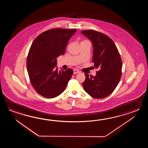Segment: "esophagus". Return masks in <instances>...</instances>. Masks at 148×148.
Here are the masks:
<instances>
[{
    "instance_id": "34e87169",
    "label": "esophagus",
    "mask_w": 148,
    "mask_h": 148,
    "mask_svg": "<svg viewBox=\"0 0 148 148\" xmlns=\"http://www.w3.org/2000/svg\"><path fill=\"white\" fill-rule=\"evenodd\" d=\"M79 73H80V71H79L78 70L76 69H73V74H77Z\"/></svg>"
}]
</instances>
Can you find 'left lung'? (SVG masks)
<instances>
[{
	"label": "left lung",
	"instance_id": "obj_1",
	"mask_svg": "<svg viewBox=\"0 0 148 148\" xmlns=\"http://www.w3.org/2000/svg\"><path fill=\"white\" fill-rule=\"evenodd\" d=\"M81 33L91 40L94 68L98 70L94 77L85 73L83 87L92 97H106L113 92L121 78L122 61L120 53L113 41L106 35L91 29Z\"/></svg>",
	"mask_w": 148,
	"mask_h": 148
}]
</instances>
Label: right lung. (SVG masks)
Masks as SVG:
<instances>
[{
    "mask_svg": "<svg viewBox=\"0 0 148 148\" xmlns=\"http://www.w3.org/2000/svg\"><path fill=\"white\" fill-rule=\"evenodd\" d=\"M76 31V29H51L33 42L27 58V69L32 86L43 97H56L66 89L73 70L58 71L57 58L64 54L68 41Z\"/></svg>",
    "mask_w": 148,
    "mask_h": 148,
    "instance_id": "obj_1",
    "label": "right lung"
}]
</instances>
